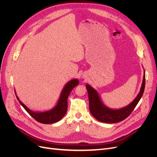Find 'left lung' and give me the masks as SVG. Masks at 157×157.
Listing matches in <instances>:
<instances>
[{"mask_svg": "<svg viewBox=\"0 0 157 157\" xmlns=\"http://www.w3.org/2000/svg\"><path fill=\"white\" fill-rule=\"evenodd\" d=\"M145 71L140 92L131 103L120 109H111L107 107L102 101L97 90L89 84H86L88 92L89 110L91 114L97 120L107 124L118 123L127 118L134 110L144 94L146 82Z\"/></svg>", "mask_w": 157, "mask_h": 157, "instance_id": "left-lung-1", "label": "left lung"}]
</instances>
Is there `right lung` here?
<instances>
[{
  "label": "right lung",
  "instance_id": "add662e5",
  "mask_svg": "<svg viewBox=\"0 0 157 157\" xmlns=\"http://www.w3.org/2000/svg\"><path fill=\"white\" fill-rule=\"evenodd\" d=\"M79 84V80L78 79H72L68 82L61 90L60 96L59 98L56 105L50 110L44 111H33L29 109L23 103L17 96L15 89V93L21 105L24 107L26 112L30 114L38 122L44 124H52L59 121L65 115L67 111V100L71 92L75 86Z\"/></svg>",
  "mask_w": 157,
  "mask_h": 157
}]
</instances>
